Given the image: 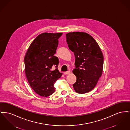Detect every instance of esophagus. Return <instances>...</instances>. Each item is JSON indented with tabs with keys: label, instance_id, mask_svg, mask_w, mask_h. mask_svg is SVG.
Wrapping results in <instances>:
<instances>
[{
	"label": "esophagus",
	"instance_id": "esophagus-1",
	"mask_svg": "<svg viewBox=\"0 0 130 130\" xmlns=\"http://www.w3.org/2000/svg\"><path fill=\"white\" fill-rule=\"evenodd\" d=\"M70 73V71H66V72H65L64 73V74H65V75H68Z\"/></svg>",
	"mask_w": 130,
	"mask_h": 130
}]
</instances>
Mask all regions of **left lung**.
I'll use <instances>...</instances> for the list:
<instances>
[{"instance_id":"1","label":"left lung","mask_w":130,"mask_h":130,"mask_svg":"<svg viewBox=\"0 0 130 130\" xmlns=\"http://www.w3.org/2000/svg\"><path fill=\"white\" fill-rule=\"evenodd\" d=\"M66 36L76 58L73 71L76 77L73 85L74 90L80 94L87 93L95 87L102 74L103 55L95 39L86 33L70 32Z\"/></svg>"}]
</instances>
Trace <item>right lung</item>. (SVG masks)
Wrapping results in <instances>:
<instances>
[{"instance_id":"add662e5","label":"right lung","mask_w":130,"mask_h":130,"mask_svg":"<svg viewBox=\"0 0 130 130\" xmlns=\"http://www.w3.org/2000/svg\"><path fill=\"white\" fill-rule=\"evenodd\" d=\"M62 33H44L32 42L24 57L25 71L31 87L39 95L47 97L55 91L54 84L62 73L57 69L58 58L54 56ZM54 65L56 68L51 70Z\"/></svg>"}]
</instances>
